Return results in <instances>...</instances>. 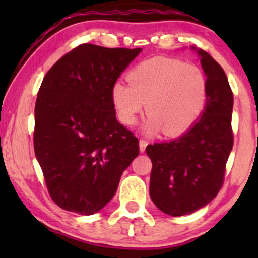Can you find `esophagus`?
Returning <instances> with one entry per match:
<instances>
[{"label":"esophagus","instance_id":"34e87169","mask_svg":"<svg viewBox=\"0 0 258 258\" xmlns=\"http://www.w3.org/2000/svg\"><path fill=\"white\" fill-rule=\"evenodd\" d=\"M148 146V142L146 141V139H139V150H141V153H143L144 150H146V148Z\"/></svg>","mask_w":258,"mask_h":258}]
</instances>
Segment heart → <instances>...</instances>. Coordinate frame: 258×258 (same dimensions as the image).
Wrapping results in <instances>:
<instances>
[{"instance_id": "heart-1", "label": "heart", "mask_w": 258, "mask_h": 258, "mask_svg": "<svg viewBox=\"0 0 258 258\" xmlns=\"http://www.w3.org/2000/svg\"><path fill=\"white\" fill-rule=\"evenodd\" d=\"M130 85L116 82L112 100L125 125H135L147 104L149 114L144 130L177 137L199 120L207 102L209 86L203 70L178 59H147L127 74Z\"/></svg>"}]
</instances>
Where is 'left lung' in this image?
I'll return each mask as SVG.
<instances>
[{"mask_svg":"<svg viewBox=\"0 0 258 258\" xmlns=\"http://www.w3.org/2000/svg\"><path fill=\"white\" fill-rule=\"evenodd\" d=\"M198 54L209 86L201 117L180 137L146 149L153 164L150 198L174 217L193 214L218 194L234 143L233 92L226 73L204 49Z\"/></svg>","mask_w":258,"mask_h":258,"instance_id":"1","label":"left lung"}]
</instances>
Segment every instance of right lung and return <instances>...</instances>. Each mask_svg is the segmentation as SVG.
<instances>
[{
    "mask_svg": "<svg viewBox=\"0 0 258 258\" xmlns=\"http://www.w3.org/2000/svg\"><path fill=\"white\" fill-rule=\"evenodd\" d=\"M141 51L82 43L43 78L34 149L49 197L63 210L98 212L138 156V138L116 120L112 87Z\"/></svg>",
    "mask_w": 258,
    "mask_h": 258,
    "instance_id": "add662e5",
    "label": "right lung"
}]
</instances>
